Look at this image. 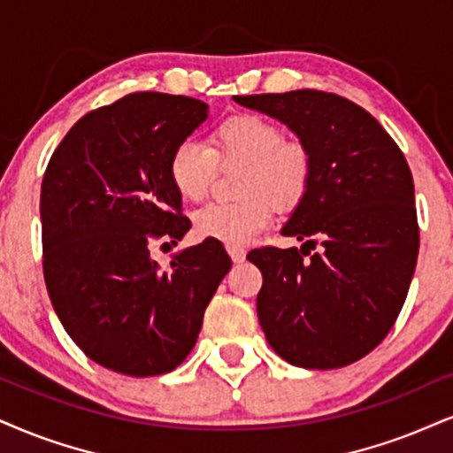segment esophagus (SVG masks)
Instances as JSON below:
<instances>
[{
	"label": "esophagus",
	"mask_w": 453,
	"mask_h": 453,
	"mask_svg": "<svg viewBox=\"0 0 453 453\" xmlns=\"http://www.w3.org/2000/svg\"><path fill=\"white\" fill-rule=\"evenodd\" d=\"M228 256H231V260L239 265V262L245 260V250L242 248H228Z\"/></svg>",
	"instance_id": "34e87169"
}]
</instances>
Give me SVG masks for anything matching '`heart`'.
<instances>
[{
	"label": "heart",
	"instance_id": "obj_1",
	"mask_svg": "<svg viewBox=\"0 0 453 453\" xmlns=\"http://www.w3.org/2000/svg\"><path fill=\"white\" fill-rule=\"evenodd\" d=\"M242 164L235 203L208 205L193 216L201 239L245 248L266 231L277 210H292L312 182V155L306 144L289 141L281 126L262 115L228 117L211 132V149L195 141L178 142L167 174L182 199L201 201L210 193L216 167Z\"/></svg>",
	"mask_w": 453,
	"mask_h": 453
}]
</instances>
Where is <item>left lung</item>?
<instances>
[{"mask_svg": "<svg viewBox=\"0 0 453 453\" xmlns=\"http://www.w3.org/2000/svg\"><path fill=\"white\" fill-rule=\"evenodd\" d=\"M235 103L286 124L312 155L309 193L281 228L303 248L248 254L262 273V332L292 365H350L390 332L414 277L420 233L410 165L387 130L338 94L294 90ZM317 242L322 250L311 255Z\"/></svg>", "mask_w": 453, "mask_h": 453, "instance_id": "1", "label": "left lung"}]
</instances>
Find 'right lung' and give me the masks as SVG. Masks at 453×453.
Instances as JSON below:
<instances>
[{"mask_svg":"<svg viewBox=\"0 0 453 453\" xmlns=\"http://www.w3.org/2000/svg\"><path fill=\"white\" fill-rule=\"evenodd\" d=\"M205 117L197 98L127 94L83 115L46 167L39 211L50 300L73 342L107 370H176L231 269L225 248L208 239L178 252L167 271L149 250L191 228L167 161Z\"/></svg>","mask_w":453,"mask_h":453,"instance_id":"right-lung-1","label":"right lung"}]
</instances>
